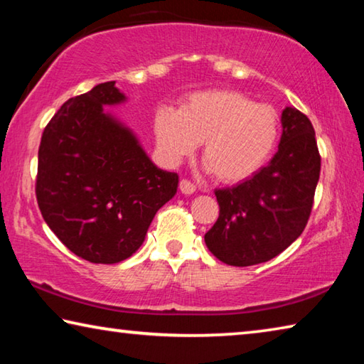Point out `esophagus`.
Here are the masks:
<instances>
[{
	"label": "esophagus",
	"instance_id": "esophagus-1",
	"mask_svg": "<svg viewBox=\"0 0 364 364\" xmlns=\"http://www.w3.org/2000/svg\"><path fill=\"white\" fill-rule=\"evenodd\" d=\"M180 191H181L183 194H188L189 196V194H194L196 193V186L189 180H184V178H183V180L180 181Z\"/></svg>",
	"mask_w": 364,
	"mask_h": 364
}]
</instances>
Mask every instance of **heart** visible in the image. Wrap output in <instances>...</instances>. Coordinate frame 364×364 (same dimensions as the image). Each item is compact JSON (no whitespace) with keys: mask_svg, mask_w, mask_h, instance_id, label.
Masks as SVG:
<instances>
[{"mask_svg":"<svg viewBox=\"0 0 364 364\" xmlns=\"http://www.w3.org/2000/svg\"><path fill=\"white\" fill-rule=\"evenodd\" d=\"M157 146L168 162H180L202 143L205 170L223 183L254 176L273 154L279 119L267 104H254L234 90H207L188 96L178 112L160 109L154 119Z\"/></svg>","mask_w":364,"mask_h":364,"instance_id":"obj_1","label":"heart"}]
</instances>
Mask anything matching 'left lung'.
Segmentation results:
<instances>
[{"instance_id": "left-lung-1", "label": "left lung", "mask_w": 364, "mask_h": 364, "mask_svg": "<svg viewBox=\"0 0 364 364\" xmlns=\"http://www.w3.org/2000/svg\"><path fill=\"white\" fill-rule=\"evenodd\" d=\"M278 152L267 167L232 188L217 189L220 215L205 232L212 254L232 267L268 262L305 230L321 170L315 130L305 114L286 107Z\"/></svg>"}]
</instances>
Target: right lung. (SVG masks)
Masks as SVG:
<instances>
[{"label":"right lung","instance_id":"1","mask_svg":"<svg viewBox=\"0 0 364 364\" xmlns=\"http://www.w3.org/2000/svg\"><path fill=\"white\" fill-rule=\"evenodd\" d=\"M125 101L115 82L96 85L63 104L40 143L43 218L67 249L91 263L132 257L178 189V175L159 168L133 130L104 110Z\"/></svg>","mask_w":364,"mask_h":364}]
</instances>
